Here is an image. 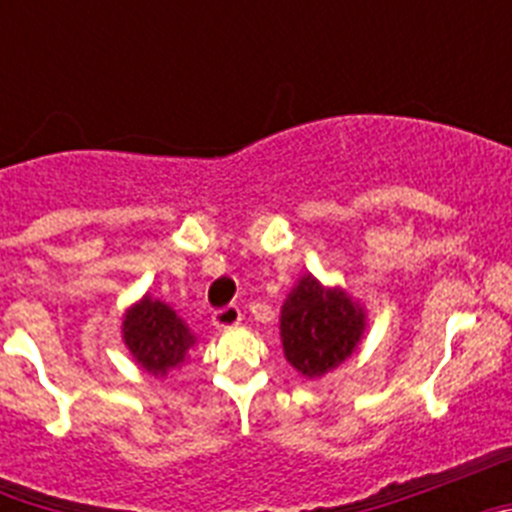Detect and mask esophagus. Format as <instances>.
<instances>
[{
	"mask_svg": "<svg viewBox=\"0 0 512 512\" xmlns=\"http://www.w3.org/2000/svg\"><path fill=\"white\" fill-rule=\"evenodd\" d=\"M241 320H243V315L235 305L220 307V310H215V315H212V325H215V328H220V330L235 328V325L241 323Z\"/></svg>",
	"mask_w": 512,
	"mask_h": 512,
	"instance_id": "34e87169",
	"label": "esophagus"
}]
</instances>
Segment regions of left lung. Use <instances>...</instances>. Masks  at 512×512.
I'll use <instances>...</instances> for the list:
<instances>
[{
    "label": "left lung",
    "mask_w": 512,
    "mask_h": 512,
    "mask_svg": "<svg viewBox=\"0 0 512 512\" xmlns=\"http://www.w3.org/2000/svg\"><path fill=\"white\" fill-rule=\"evenodd\" d=\"M366 325V307L346 289L302 274L279 315L284 359L305 379L325 377L359 351Z\"/></svg>",
    "instance_id": "1"
}]
</instances>
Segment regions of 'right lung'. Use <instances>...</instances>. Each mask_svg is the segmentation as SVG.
<instances>
[{"label":"right lung","instance_id":"obj_1","mask_svg":"<svg viewBox=\"0 0 512 512\" xmlns=\"http://www.w3.org/2000/svg\"><path fill=\"white\" fill-rule=\"evenodd\" d=\"M120 330L135 364L153 377H166L179 369L197 346V336L174 307L151 295H143L122 312Z\"/></svg>","mask_w":512,"mask_h":512}]
</instances>
